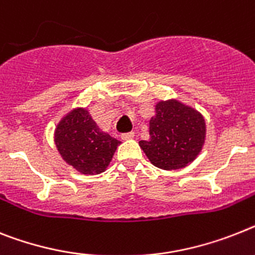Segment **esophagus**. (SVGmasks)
Listing matches in <instances>:
<instances>
[{"label": "esophagus", "instance_id": "esophagus-1", "mask_svg": "<svg viewBox=\"0 0 255 255\" xmlns=\"http://www.w3.org/2000/svg\"><path fill=\"white\" fill-rule=\"evenodd\" d=\"M122 140H131L134 137L133 132H127V133H122Z\"/></svg>", "mask_w": 255, "mask_h": 255}]
</instances>
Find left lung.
Returning a JSON list of instances; mask_svg holds the SVG:
<instances>
[{
	"label": "left lung",
	"instance_id": "obj_1",
	"mask_svg": "<svg viewBox=\"0 0 255 255\" xmlns=\"http://www.w3.org/2000/svg\"><path fill=\"white\" fill-rule=\"evenodd\" d=\"M205 121L200 113L179 101H160L150 119V138L140 146L154 166L179 170L190 163L202 149Z\"/></svg>",
	"mask_w": 255,
	"mask_h": 255
}]
</instances>
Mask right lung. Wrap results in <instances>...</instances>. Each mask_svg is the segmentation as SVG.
<instances>
[{
    "label": "right lung",
    "instance_id": "obj_1",
    "mask_svg": "<svg viewBox=\"0 0 255 255\" xmlns=\"http://www.w3.org/2000/svg\"><path fill=\"white\" fill-rule=\"evenodd\" d=\"M55 144L68 164L95 175L106 170L121 141L102 132L87 110L75 109L58 124Z\"/></svg>",
    "mask_w": 255,
    "mask_h": 255
}]
</instances>
